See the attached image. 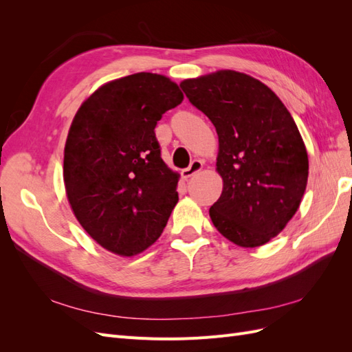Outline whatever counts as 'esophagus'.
<instances>
[{
  "mask_svg": "<svg viewBox=\"0 0 352 352\" xmlns=\"http://www.w3.org/2000/svg\"><path fill=\"white\" fill-rule=\"evenodd\" d=\"M202 168V162L201 160H194L192 163H190L184 172H182V176L185 177V179H188V177H190L192 175H195L197 172H199V170Z\"/></svg>",
  "mask_w": 352,
  "mask_h": 352,
  "instance_id": "1",
  "label": "esophagus"
}]
</instances>
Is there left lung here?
Here are the masks:
<instances>
[{
  "label": "left lung",
  "instance_id": "8db88e82",
  "mask_svg": "<svg viewBox=\"0 0 352 352\" xmlns=\"http://www.w3.org/2000/svg\"><path fill=\"white\" fill-rule=\"evenodd\" d=\"M180 88L219 135L223 190L210 208L212 225L239 247H260L292 219L307 186V150L291 113L239 72L186 79Z\"/></svg>",
  "mask_w": 352,
  "mask_h": 352
}]
</instances>
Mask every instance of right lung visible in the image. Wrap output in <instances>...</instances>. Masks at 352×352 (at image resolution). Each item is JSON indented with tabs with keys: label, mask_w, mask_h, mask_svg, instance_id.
Returning a JSON list of instances; mask_svg holds the SVG:
<instances>
[{
	"label": "right lung",
	"mask_w": 352,
	"mask_h": 352,
	"mask_svg": "<svg viewBox=\"0 0 352 352\" xmlns=\"http://www.w3.org/2000/svg\"><path fill=\"white\" fill-rule=\"evenodd\" d=\"M184 100L162 74L102 85L74 116L63 176L82 228L101 247L131 257L153 245L172 214L179 175L162 158L157 122Z\"/></svg>",
	"instance_id": "right-lung-1"
}]
</instances>
